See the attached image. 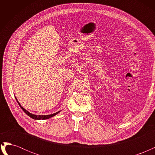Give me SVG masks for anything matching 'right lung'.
I'll list each match as a JSON object with an SVG mask.
<instances>
[{"mask_svg": "<svg viewBox=\"0 0 155 155\" xmlns=\"http://www.w3.org/2000/svg\"><path fill=\"white\" fill-rule=\"evenodd\" d=\"M15 98H16V97H15ZM16 100L17 101V98H16ZM17 102H18V105H20L21 109H22V110H24V112H25V113H26L28 116H29L30 117V118H33V119H34V120H46V119H48V118H51V117L54 116L55 115L58 114L59 113V112H60V111H58V112H55V113H54V114H50V115H38V116H37V115H35V114H33L30 113V112H29L28 111H27L26 109H25L24 108H23V107L21 105V104H19V103H18V101H17Z\"/></svg>", "mask_w": 155, "mask_h": 155, "instance_id": "1", "label": "right lung"}]
</instances>
